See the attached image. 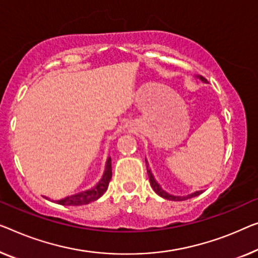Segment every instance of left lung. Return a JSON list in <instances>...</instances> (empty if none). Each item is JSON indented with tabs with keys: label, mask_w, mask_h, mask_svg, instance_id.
<instances>
[{
	"label": "left lung",
	"mask_w": 258,
	"mask_h": 258,
	"mask_svg": "<svg viewBox=\"0 0 258 258\" xmlns=\"http://www.w3.org/2000/svg\"><path fill=\"white\" fill-rule=\"evenodd\" d=\"M202 80H203V81H205V82H206V79L202 78ZM146 163H147V162H146ZM147 171H148L149 180H151V185H152V187H153V190L155 191L157 195L161 196V197H162V198H166V199H168V201H186V199L192 198V197H196V196H198V195L203 194V191H197V192H195V194H192V195H190V196H185V197H178V196H171V195L167 194V192H164L162 189H161L159 184L156 183V180L154 179V177H153V175H152L151 170H149V169H148V166H147Z\"/></svg>",
	"instance_id": "obj_1"
}]
</instances>
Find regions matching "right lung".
I'll list each match as a JSON object with an SVG mask.
<instances>
[{"instance_id":"obj_1","label":"right lung","mask_w":258,"mask_h":258,"mask_svg":"<svg viewBox=\"0 0 258 258\" xmlns=\"http://www.w3.org/2000/svg\"><path fill=\"white\" fill-rule=\"evenodd\" d=\"M111 177H112V168H111V159H109L106 163L104 176H103L101 182H99L94 189L81 192V194L71 196V197L60 199V201H56V204H60V205L64 206H80L86 205V204H89L91 202H95L96 199L102 197L103 194L106 191Z\"/></svg>"}]
</instances>
